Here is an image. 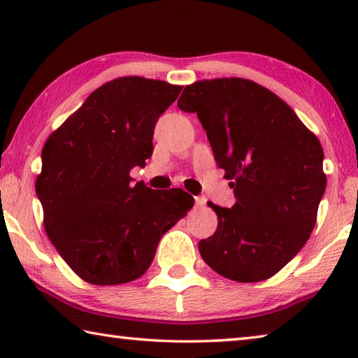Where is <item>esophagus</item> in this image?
<instances>
[{"mask_svg":"<svg viewBox=\"0 0 358 358\" xmlns=\"http://www.w3.org/2000/svg\"><path fill=\"white\" fill-rule=\"evenodd\" d=\"M207 205V199L205 197H196V207L197 208H203Z\"/></svg>","mask_w":358,"mask_h":358,"instance_id":"1","label":"esophagus"}]
</instances>
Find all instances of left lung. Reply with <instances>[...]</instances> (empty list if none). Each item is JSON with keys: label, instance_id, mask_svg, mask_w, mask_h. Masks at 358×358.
<instances>
[{"label": "left lung", "instance_id": "8db88e82", "mask_svg": "<svg viewBox=\"0 0 358 358\" xmlns=\"http://www.w3.org/2000/svg\"><path fill=\"white\" fill-rule=\"evenodd\" d=\"M178 107L197 113L237 197L232 208L208 202L217 227L199 241L202 259L232 281L268 280L316 226L327 185L322 145L280 96L248 78L186 85Z\"/></svg>", "mask_w": 358, "mask_h": 358}]
</instances>
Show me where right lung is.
I'll return each mask as SVG.
<instances>
[{"label": "right lung", "mask_w": 358, "mask_h": 358, "mask_svg": "<svg viewBox=\"0 0 358 358\" xmlns=\"http://www.w3.org/2000/svg\"><path fill=\"white\" fill-rule=\"evenodd\" d=\"M181 88L138 76L113 78L48 136L36 177L44 229L83 281L113 286L141 278L162 235L192 208V196L180 187L132 186L129 175L153 153L156 121Z\"/></svg>", "instance_id": "right-lung-1"}]
</instances>
